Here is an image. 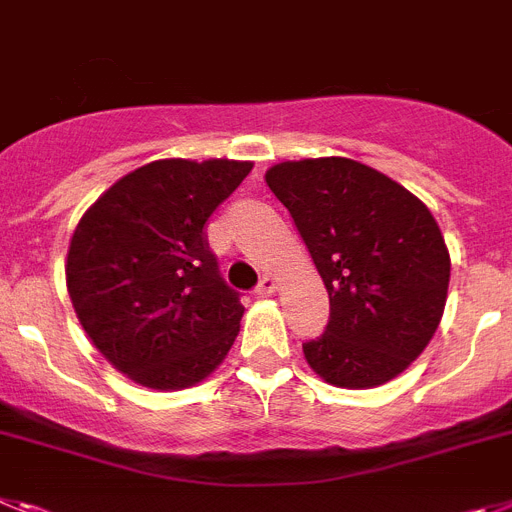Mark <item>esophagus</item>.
<instances>
[{
  "instance_id": "34e87169",
  "label": "esophagus",
  "mask_w": 512,
  "mask_h": 512,
  "mask_svg": "<svg viewBox=\"0 0 512 512\" xmlns=\"http://www.w3.org/2000/svg\"><path fill=\"white\" fill-rule=\"evenodd\" d=\"M275 291H278V281H275L273 275H265V278H262L255 288L257 296H273Z\"/></svg>"
}]
</instances>
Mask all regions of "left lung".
Wrapping results in <instances>:
<instances>
[{
  "mask_svg": "<svg viewBox=\"0 0 512 512\" xmlns=\"http://www.w3.org/2000/svg\"><path fill=\"white\" fill-rule=\"evenodd\" d=\"M265 182L330 293L327 330L304 342L311 371L342 389L399 376L446 309L451 257L433 213L384 172L345 157L273 164Z\"/></svg>",
  "mask_w": 512,
  "mask_h": 512,
  "instance_id": "1",
  "label": "left lung"
}]
</instances>
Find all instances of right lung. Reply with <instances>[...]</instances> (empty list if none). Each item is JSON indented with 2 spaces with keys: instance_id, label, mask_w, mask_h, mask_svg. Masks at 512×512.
<instances>
[{
  "instance_id": "add662e5",
  "label": "right lung",
  "mask_w": 512,
  "mask_h": 512,
  "mask_svg": "<svg viewBox=\"0 0 512 512\" xmlns=\"http://www.w3.org/2000/svg\"><path fill=\"white\" fill-rule=\"evenodd\" d=\"M250 170L157 159L110 185L71 234L66 288L79 324L136 384L188 389L234 345L244 306L219 275L206 224Z\"/></svg>"
}]
</instances>
